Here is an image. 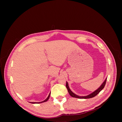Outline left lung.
Wrapping results in <instances>:
<instances>
[{"instance_id":"8db88e82","label":"left lung","mask_w":122,"mask_h":122,"mask_svg":"<svg viewBox=\"0 0 122 122\" xmlns=\"http://www.w3.org/2000/svg\"><path fill=\"white\" fill-rule=\"evenodd\" d=\"M106 80H107V78L105 80V81L103 82V83L102 84L101 86H100L99 88H98L97 90H96L95 92H94L93 93H92V94L88 95L87 96H79L75 94L74 93H73V92L71 90H70V88L68 86V84L67 82H66V87H67V88L68 91L69 92L70 95L71 96V97H74V98H79V99H89V98H93V97H95L97 95L100 93V92H101V91H102L103 89V88L104 87V86H105Z\"/></svg>"}]
</instances>
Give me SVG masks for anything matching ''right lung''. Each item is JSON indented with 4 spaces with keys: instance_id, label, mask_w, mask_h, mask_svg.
Segmentation results:
<instances>
[{
    "instance_id": "obj_1",
    "label": "right lung",
    "mask_w": 122,
    "mask_h": 122,
    "mask_svg": "<svg viewBox=\"0 0 122 122\" xmlns=\"http://www.w3.org/2000/svg\"><path fill=\"white\" fill-rule=\"evenodd\" d=\"M50 93L49 94V96H48V97H47V98L45 100H44V101H42V102H30V103H42V102H45L47 101L49 99V97H50Z\"/></svg>"
}]
</instances>
